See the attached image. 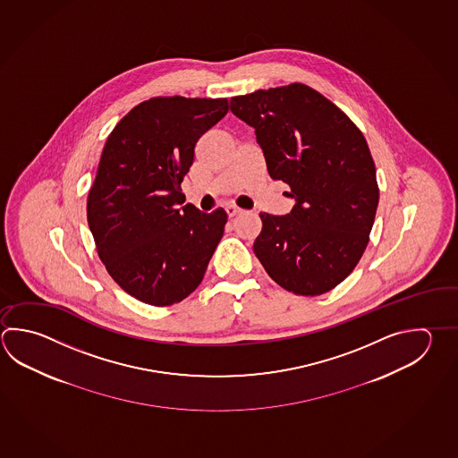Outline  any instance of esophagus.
<instances>
[{
    "mask_svg": "<svg viewBox=\"0 0 458 458\" xmlns=\"http://www.w3.org/2000/svg\"><path fill=\"white\" fill-rule=\"evenodd\" d=\"M225 210H226V216H230V218L242 214V208H234V206H228Z\"/></svg>",
    "mask_w": 458,
    "mask_h": 458,
    "instance_id": "1",
    "label": "esophagus"
}]
</instances>
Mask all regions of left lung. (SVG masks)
<instances>
[{"mask_svg": "<svg viewBox=\"0 0 458 458\" xmlns=\"http://www.w3.org/2000/svg\"><path fill=\"white\" fill-rule=\"evenodd\" d=\"M230 110L254 128L270 178L286 182L294 199L286 216L260 214L258 259L288 292L327 293L361 259L379 202L366 139L300 82L233 97Z\"/></svg>", "mask_w": 458, "mask_h": 458, "instance_id": "8db88e82", "label": "left lung"}]
</instances>
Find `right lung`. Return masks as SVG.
I'll return each instance as SVG.
<instances>
[{
	"label": "right lung",
	"instance_id": "right-lung-1",
	"mask_svg": "<svg viewBox=\"0 0 458 458\" xmlns=\"http://www.w3.org/2000/svg\"><path fill=\"white\" fill-rule=\"evenodd\" d=\"M226 113V98L154 97L105 142L87 222L108 274L139 301L170 306L190 296L224 236V208L184 204L182 182L199 138Z\"/></svg>",
	"mask_w": 458,
	"mask_h": 458
}]
</instances>
